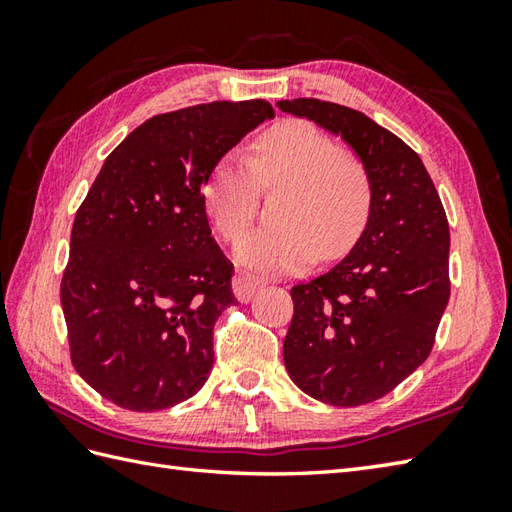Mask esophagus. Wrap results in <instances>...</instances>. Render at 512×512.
<instances>
[{"instance_id":"obj_1","label":"esophagus","mask_w":512,"mask_h":512,"mask_svg":"<svg viewBox=\"0 0 512 512\" xmlns=\"http://www.w3.org/2000/svg\"><path fill=\"white\" fill-rule=\"evenodd\" d=\"M262 281L255 279V277H248V275H235L233 279V295L237 301L248 303L257 295V290H262Z\"/></svg>"}]
</instances>
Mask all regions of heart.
I'll list each match as a JSON object with an SVG mask.
<instances>
[{
    "label": "heart",
    "instance_id": "heart-1",
    "mask_svg": "<svg viewBox=\"0 0 512 512\" xmlns=\"http://www.w3.org/2000/svg\"><path fill=\"white\" fill-rule=\"evenodd\" d=\"M284 193L277 226L244 237L235 259L259 273H299L317 253L343 255L372 209V178L361 160L336 151L332 138L308 121H281L257 138L253 160L226 154L213 167L204 204L226 242L244 235L257 211L259 189Z\"/></svg>",
    "mask_w": 512,
    "mask_h": 512
}]
</instances>
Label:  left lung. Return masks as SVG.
<instances>
[{"label":"left lung","mask_w":512,"mask_h":512,"mask_svg":"<svg viewBox=\"0 0 512 512\" xmlns=\"http://www.w3.org/2000/svg\"><path fill=\"white\" fill-rule=\"evenodd\" d=\"M339 136L372 178V209L354 248L328 273L290 290L295 317L284 363L303 394L334 407L367 405L427 361L449 303V222L409 145L363 112L279 101Z\"/></svg>","instance_id":"8db88e82"}]
</instances>
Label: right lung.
Wrapping results in <instances>:
<instances>
[{"mask_svg": "<svg viewBox=\"0 0 512 512\" xmlns=\"http://www.w3.org/2000/svg\"><path fill=\"white\" fill-rule=\"evenodd\" d=\"M273 116L259 99L184 107L149 118L105 158L74 217L61 306L74 369L114 405L167 409L209 378L213 325L235 297L202 189Z\"/></svg>", "mask_w": 512, "mask_h": 512, "instance_id": "add662e5", "label": "right lung"}]
</instances>
